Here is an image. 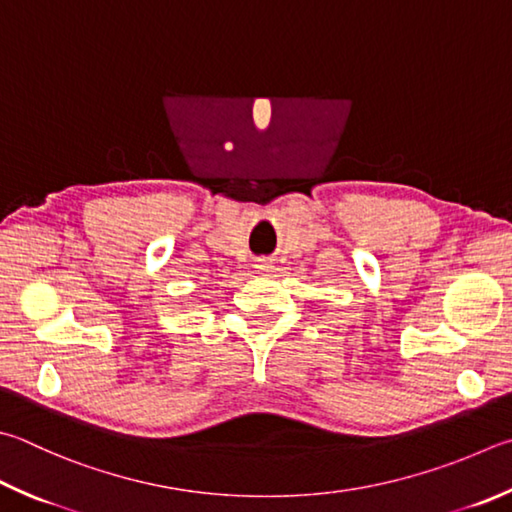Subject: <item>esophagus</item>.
I'll return each instance as SVG.
<instances>
[{
	"instance_id": "obj_1",
	"label": "esophagus",
	"mask_w": 512,
	"mask_h": 512,
	"mask_svg": "<svg viewBox=\"0 0 512 512\" xmlns=\"http://www.w3.org/2000/svg\"><path fill=\"white\" fill-rule=\"evenodd\" d=\"M255 268H257V271H262V273H268V271H271V264H268L266 259H259V264Z\"/></svg>"
}]
</instances>
